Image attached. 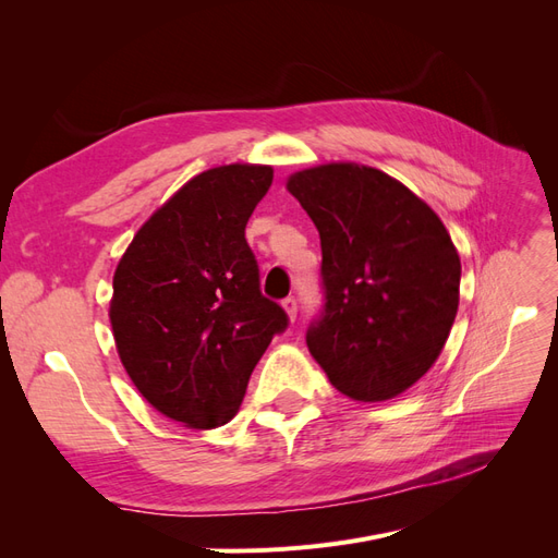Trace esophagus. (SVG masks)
<instances>
[{"mask_svg": "<svg viewBox=\"0 0 558 558\" xmlns=\"http://www.w3.org/2000/svg\"><path fill=\"white\" fill-rule=\"evenodd\" d=\"M283 312H286V316H289L291 320H295V316H298V302H295V298H286L283 300Z\"/></svg>", "mask_w": 558, "mask_h": 558, "instance_id": "34e87169", "label": "esophagus"}]
</instances>
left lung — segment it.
I'll return each instance as SVG.
<instances>
[{"mask_svg":"<svg viewBox=\"0 0 558 558\" xmlns=\"http://www.w3.org/2000/svg\"><path fill=\"white\" fill-rule=\"evenodd\" d=\"M286 189L324 253L326 314L307 330L314 361L351 400L404 393L440 356L459 312L461 258L440 216L359 162L307 167Z\"/></svg>","mask_w":558,"mask_h":558,"instance_id":"1","label":"left lung"}]
</instances>
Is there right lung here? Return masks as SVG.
Returning <instances> with one entry per match:
<instances>
[{"mask_svg":"<svg viewBox=\"0 0 558 558\" xmlns=\"http://www.w3.org/2000/svg\"><path fill=\"white\" fill-rule=\"evenodd\" d=\"M269 165L211 167L148 216L113 272L109 320L128 377L150 408L211 430L240 412L253 367L289 324L263 298L244 228Z\"/></svg>","mask_w":558,"mask_h":558,"instance_id":"obj_1","label":"right lung"}]
</instances>
